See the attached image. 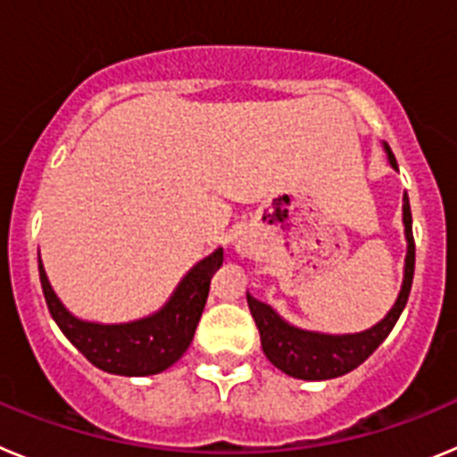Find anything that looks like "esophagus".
<instances>
[{
    "mask_svg": "<svg viewBox=\"0 0 457 457\" xmlns=\"http://www.w3.org/2000/svg\"><path fill=\"white\" fill-rule=\"evenodd\" d=\"M252 240L249 237H237L236 240V252L240 253V256H247V253H252Z\"/></svg>",
    "mask_w": 457,
    "mask_h": 457,
    "instance_id": "obj_1",
    "label": "esophagus"
}]
</instances>
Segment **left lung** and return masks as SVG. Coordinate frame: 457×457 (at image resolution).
<instances>
[{
    "label": "left lung",
    "mask_w": 457,
    "mask_h": 457,
    "mask_svg": "<svg viewBox=\"0 0 457 457\" xmlns=\"http://www.w3.org/2000/svg\"><path fill=\"white\" fill-rule=\"evenodd\" d=\"M385 153L391 169L398 171L394 153L386 144ZM403 226H405L407 253L405 268H403L401 293L395 297L389 313L378 325L369 327L364 332L325 334L302 329V327H295L288 320H284L272 306L247 293V304L253 320H256L258 332H261V345H263L265 357L278 370H284L286 375L297 379L341 378V375L357 369L359 364H364L366 359L379 348V343L389 337L395 320L401 318L407 297H410L411 278H414V237H411V212L407 194H403Z\"/></svg>",
    "instance_id": "left-lung-1"
}]
</instances>
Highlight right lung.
Listing matches in <instances>:
<instances>
[{"label":"right lung","mask_w":457,"mask_h":457,"mask_svg":"<svg viewBox=\"0 0 457 457\" xmlns=\"http://www.w3.org/2000/svg\"><path fill=\"white\" fill-rule=\"evenodd\" d=\"M224 261V249L194 263L176 290L155 313L130 322H91L72 316L56 297L46 268L38 258V272L47 309L68 341L100 370L125 378H144L167 370L185 354L208 300L210 278Z\"/></svg>","instance_id":"right-lung-1"}]
</instances>
